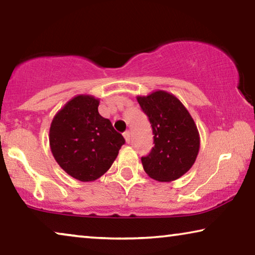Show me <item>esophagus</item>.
I'll list each match as a JSON object with an SVG mask.
<instances>
[{"mask_svg": "<svg viewBox=\"0 0 255 255\" xmlns=\"http://www.w3.org/2000/svg\"><path fill=\"white\" fill-rule=\"evenodd\" d=\"M123 135H124V138H125V141H127L128 143L130 142V131H125L124 133H123Z\"/></svg>", "mask_w": 255, "mask_h": 255, "instance_id": "34e87169", "label": "esophagus"}]
</instances>
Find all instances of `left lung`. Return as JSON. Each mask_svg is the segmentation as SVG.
<instances>
[{
  "mask_svg": "<svg viewBox=\"0 0 255 255\" xmlns=\"http://www.w3.org/2000/svg\"><path fill=\"white\" fill-rule=\"evenodd\" d=\"M136 100L154 134V147L141 157L143 170L158 182L178 179L198 156L200 136L197 125L183 103L168 92L156 91Z\"/></svg>",
  "mask_w": 255,
  "mask_h": 255,
  "instance_id": "1",
  "label": "left lung"
}]
</instances>
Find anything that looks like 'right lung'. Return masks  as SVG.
<instances>
[{"label":"right lung","mask_w":255,"mask_h":255,"mask_svg":"<svg viewBox=\"0 0 255 255\" xmlns=\"http://www.w3.org/2000/svg\"><path fill=\"white\" fill-rule=\"evenodd\" d=\"M99 102L92 95H77L50 125L53 156L68 175L82 182H92L108 171L125 143L112 122L99 114Z\"/></svg>","instance_id":"obj_1"}]
</instances>
